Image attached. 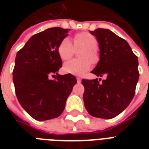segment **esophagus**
<instances>
[{
  "label": "esophagus",
  "instance_id": "obj_1",
  "mask_svg": "<svg viewBox=\"0 0 149 149\" xmlns=\"http://www.w3.org/2000/svg\"><path fill=\"white\" fill-rule=\"evenodd\" d=\"M77 83H80V82H81V80H82V79L79 77H77Z\"/></svg>",
  "mask_w": 149,
  "mask_h": 149
}]
</instances>
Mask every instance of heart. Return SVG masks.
<instances>
[{
    "label": "heart",
    "mask_w": 149,
    "mask_h": 149,
    "mask_svg": "<svg viewBox=\"0 0 149 149\" xmlns=\"http://www.w3.org/2000/svg\"><path fill=\"white\" fill-rule=\"evenodd\" d=\"M97 40L95 36L89 32H79L73 37V45L68 38H63L57 48L58 56L63 61L70 59L74 55L75 50L82 49L79 56L81 59H72L63 65V71L70 74H84L92 66V63H97L99 53Z\"/></svg>",
    "instance_id": "1"
}]
</instances>
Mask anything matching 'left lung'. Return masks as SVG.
Masks as SVG:
<instances>
[{"label": "left lung", "mask_w": 149, "mask_h": 149, "mask_svg": "<svg viewBox=\"0 0 149 149\" xmlns=\"http://www.w3.org/2000/svg\"><path fill=\"white\" fill-rule=\"evenodd\" d=\"M91 33L97 37L100 60L92 73L105 79H82L85 91L84 105L93 117L115 118L134 97L139 81V60L127 42L108 29H97Z\"/></svg>", "instance_id": "1"}]
</instances>
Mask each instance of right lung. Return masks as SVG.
<instances>
[{"instance_id":"obj_1","label":"right lung","mask_w":149,"mask_h":149,"mask_svg":"<svg viewBox=\"0 0 149 149\" xmlns=\"http://www.w3.org/2000/svg\"><path fill=\"white\" fill-rule=\"evenodd\" d=\"M68 31L55 27L36 34L16 55L13 70L15 93L24 111L37 120L60 116L77 84L72 74H58L63 63L57 48ZM55 74L56 79L50 80Z\"/></svg>"}]
</instances>
